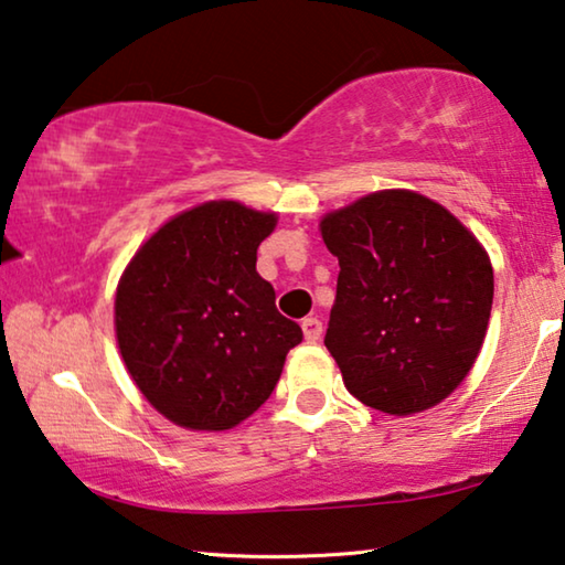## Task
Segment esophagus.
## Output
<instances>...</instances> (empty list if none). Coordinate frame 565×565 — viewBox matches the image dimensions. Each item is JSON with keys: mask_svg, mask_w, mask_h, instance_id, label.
Masks as SVG:
<instances>
[{"mask_svg": "<svg viewBox=\"0 0 565 565\" xmlns=\"http://www.w3.org/2000/svg\"><path fill=\"white\" fill-rule=\"evenodd\" d=\"M301 332H305L307 342H317L319 334H322V322L317 317H307L301 319Z\"/></svg>", "mask_w": 565, "mask_h": 565, "instance_id": "obj_1", "label": "esophagus"}]
</instances>
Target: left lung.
I'll use <instances>...</instances> for the list:
<instances>
[{
    "label": "left lung",
    "mask_w": 565,
    "mask_h": 565,
    "mask_svg": "<svg viewBox=\"0 0 565 565\" xmlns=\"http://www.w3.org/2000/svg\"><path fill=\"white\" fill-rule=\"evenodd\" d=\"M340 260L324 344L365 406L411 416L444 401L482 350L494 276L449 210L385 190L322 221Z\"/></svg>",
    "instance_id": "8db88e82"
}]
</instances>
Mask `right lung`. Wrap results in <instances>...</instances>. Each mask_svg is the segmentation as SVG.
<instances>
[{"label": "right lung", "instance_id": "add662e5", "mask_svg": "<svg viewBox=\"0 0 565 565\" xmlns=\"http://www.w3.org/2000/svg\"><path fill=\"white\" fill-rule=\"evenodd\" d=\"M276 215L205 202L164 223L116 291V340L159 414L198 431L233 428L279 383L301 327L276 309L256 250Z\"/></svg>", "mask_w": 565, "mask_h": 565}]
</instances>
